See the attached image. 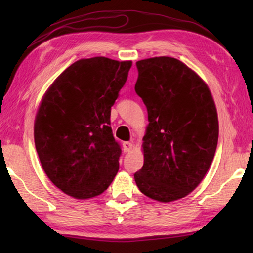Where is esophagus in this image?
Here are the masks:
<instances>
[{
    "label": "esophagus",
    "instance_id": "34e87169",
    "mask_svg": "<svg viewBox=\"0 0 253 253\" xmlns=\"http://www.w3.org/2000/svg\"><path fill=\"white\" fill-rule=\"evenodd\" d=\"M131 148H132V143H130V142H124L123 143V149H124V152H125V153L130 152Z\"/></svg>",
    "mask_w": 253,
    "mask_h": 253
}]
</instances>
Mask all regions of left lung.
<instances>
[{"mask_svg": "<svg viewBox=\"0 0 253 253\" xmlns=\"http://www.w3.org/2000/svg\"><path fill=\"white\" fill-rule=\"evenodd\" d=\"M135 91L148 114L139 191L160 202L191 193L216 151L219 122L207 84L182 61L155 57L136 62Z\"/></svg>", "mask_w": 253, "mask_h": 253, "instance_id": "left-lung-1", "label": "left lung"}]
</instances>
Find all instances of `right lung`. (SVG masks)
<instances>
[{"instance_id": "add662e5", "label": "right lung", "mask_w": 253, "mask_h": 253, "mask_svg": "<svg viewBox=\"0 0 253 253\" xmlns=\"http://www.w3.org/2000/svg\"><path fill=\"white\" fill-rule=\"evenodd\" d=\"M131 61L105 57L72 63L51 84L34 122V143L46 176L63 193L90 199L105 192L122 149L110 127L111 106Z\"/></svg>"}]
</instances>
